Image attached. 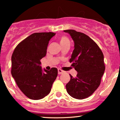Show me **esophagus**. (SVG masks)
Returning a JSON list of instances; mask_svg holds the SVG:
<instances>
[{
  "label": "esophagus",
  "mask_w": 120,
  "mask_h": 120,
  "mask_svg": "<svg viewBox=\"0 0 120 120\" xmlns=\"http://www.w3.org/2000/svg\"><path fill=\"white\" fill-rule=\"evenodd\" d=\"M63 73H64V71H63V70L60 69H58V74H63Z\"/></svg>",
  "instance_id": "obj_1"
}]
</instances>
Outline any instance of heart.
I'll return each instance as SVG.
<instances>
[{
  "instance_id": "obj_1",
  "label": "heart",
  "mask_w": 120,
  "mask_h": 120,
  "mask_svg": "<svg viewBox=\"0 0 120 120\" xmlns=\"http://www.w3.org/2000/svg\"><path fill=\"white\" fill-rule=\"evenodd\" d=\"M67 42H69V39H68V38H67L66 37H61V38L60 39V44L65 43H67Z\"/></svg>"
}]
</instances>
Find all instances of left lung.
Masks as SVG:
<instances>
[{
    "label": "left lung",
    "mask_w": 120,
    "mask_h": 120,
    "mask_svg": "<svg viewBox=\"0 0 120 120\" xmlns=\"http://www.w3.org/2000/svg\"><path fill=\"white\" fill-rule=\"evenodd\" d=\"M73 41L74 50L70 63L78 72L76 77L69 74L66 85L67 93L71 97L83 99L91 95L100 84L105 71L104 55L97 44L85 34L74 30H65Z\"/></svg>",
    "instance_id": "8db88e82"
}]
</instances>
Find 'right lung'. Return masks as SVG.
Segmentation results:
<instances>
[{"label": "right lung", "instance_id": "right-lung-1", "mask_svg": "<svg viewBox=\"0 0 120 120\" xmlns=\"http://www.w3.org/2000/svg\"><path fill=\"white\" fill-rule=\"evenodd\" d=\"M56 33H35L21 42L12 55L11 74L21 91L29 98L39 100L50 93L57 69L41 67L49 40Z\"/></svg>", "mask_w": 120, "mask_h": 120}]
</instances>
